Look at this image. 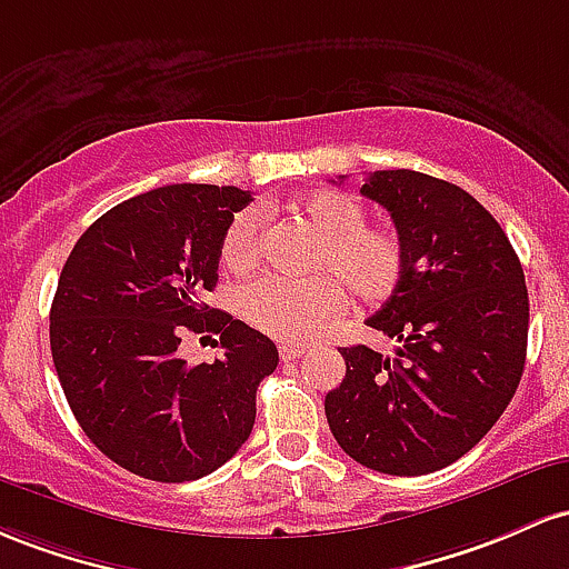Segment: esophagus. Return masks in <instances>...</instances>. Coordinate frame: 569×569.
I'll use <instances>...</instances> for the list:
<instances>
[{
	"mask_svg": "<svg viewBox=\"0 0 569 569\" xmlns=\"http://www.w3.org/2000/svg\"><path fill=\"white\" fill-rule=\"evenodd\" d=\"M303 355H306V347H301V343H282V347H279V357H282L284 362L301 360Z\"/></svg>",
	"mask_w": 569,
	"mask_h": 569,
	"instance_id": "obj_1",
	"label": "esophagus"
}]
</instances>
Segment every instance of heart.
<instances>
[{
	"mask_svg": "<svg viewBox=\"0 0 569 569\" xmlns=\"http://www.w3.org/2000/svg\"><path fill=\"white\" fill-rule=\"evenodd\" d=\"M298 214L315 228L319 244L311 254L315 277H263L239 290V315L260 333L306 343L341 315L343 293L357 303H381L398 290L406 268L403 241L395 228L366 222V207L341 190H315L296 201ZM263 214L244 209L228 222L220 260L231 273L258 266Z\"/></svg>",
	"mask_w": 569,
	"mask_h": 569,
	"instance_id": "1",
	"label": "heart"
}]
</instances>
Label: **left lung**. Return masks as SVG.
Returning a JSON list of instances; mask_svg holds the SVG:
<instances>
[{"instance_id": "obj_1", "label": "left lung", "mask_w": 569, "mask_h": 569, "mask_svg": "<svg viewBox=\"0 0 569 569\" xmlns=\"http://www.w3.org/2000/svg\"><path fill=\"white\" fill-rule=\"evenodd\" d=\"M360 193L387 209L403 241L398 290L368 317L400 347L392 360L366 343L343 347L347 376L325 395V417L355 462L436 473L487 436L519 387L525 271L500 222L457 184L392 169L373 171Z\"/></svg>"}]
</instances>
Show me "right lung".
I'll list each match as a JSON object with an SVG mask.
<instances>
[{
	"label": "right lung",
	"mask_w": 569,
	"mask_h": 569,
	"mask_svg": "<svg viewBox=\"0 0 569 569\" xmlns=\"http://www.w3.org/2000/svg\"><path fill=\"white\" fill-rule=\"evenodd\" d=\"M250 190L166 184L118 203L80 236L50 306V352L69 408L96 449L150 481L182 483L250 438L254 392L279 352L201 303L220 241ZM184 332H220L223 357L188 367Z\"/></svg>",
	"instance_id": "obj_1"
}]
</instances>
